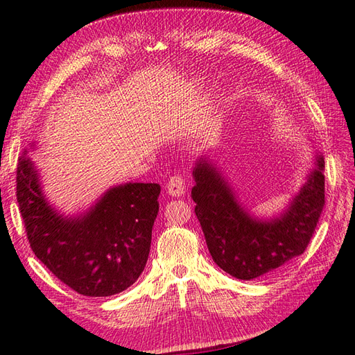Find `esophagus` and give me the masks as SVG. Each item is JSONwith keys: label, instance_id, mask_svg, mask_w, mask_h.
Returning a JSON list of instances; mask_svg holds the SVG:
<instances>
[{"label": "esophagus", "instance_id": "esophagus-1", "mask_svg": "<svg viewBox=\"0 0 355 355\" xmlns=\"http://www.w3.org/2000/svg\"><path fill=\"white\" fill-rule=\"evenodd\" d=\"M166 189H168V193L172 195V197H182L186 191L184 178L182 175L171 177L168 184H166Z\"/></svg>", "mask_w": 355, "mask_h": 355}]
</instances>
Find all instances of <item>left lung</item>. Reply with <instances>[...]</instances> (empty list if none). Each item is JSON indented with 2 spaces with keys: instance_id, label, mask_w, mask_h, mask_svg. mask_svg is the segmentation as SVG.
Returning <instances> with one entry per match:
<instances>
[{
  "instance_id": "obj_1",
  "label": "left lung",
  "mask_w": 355,
  "mask_h": 355,
  "mask_svg": "<svg viewBox=\"0 0 355 355\" xmlns=\"http://www.w3.org/2000/svg\"><path fill=\"white\" fill-rule=\"evenodd\" d=\"M323 168V157L318 155L315 168L290 206L277 218L263 221L239 205L215 164L200 158L192 172V200L216 266L233 277L252 281L302 254L325 205Z\"/></svg>"
}]
</instances>
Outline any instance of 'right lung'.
I'll use <instances>...</instances> for the list:
<instances>
[{"label": "right lung", "instance_id": "right-lung-1", "mask_svg": "<svg viewBox=\"0 0 355 355\" xmlns=\"http://www.w3.org/2000/svg\"><path fill=\"white\" fill-rule=\"evenodd\" d=\"M158 195L157 183L120 184L84 215L64 216L45 200L35 163L26 155L18 160L17 200L30 247L84 296H112L137 281L149 256Z\"/></svg>", "mask_w": 355, "mask_h": 355}]
</instances>
